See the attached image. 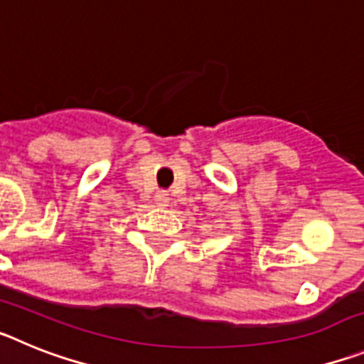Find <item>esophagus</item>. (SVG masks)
Listing matches in <instances>:
<instances>
[{
    "label": "esophagus",
    "mask_w": 364,
    "mask_h": 364,
    "mask_svg": "<svg viewBox=\"0 0 364 364\" xmlns=\"http://www.w3.org/2000/svg\"><path fill=\"white\" fill-rule=\"evenodd\" d=\"M154 202H156L159 205H167L169 204V193L159 191L156 195H154Z\"/></svg>",
    "instance_id": "34e87169"
}]
</instances>
